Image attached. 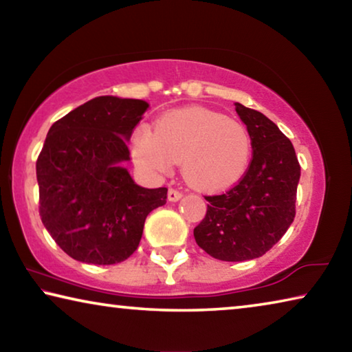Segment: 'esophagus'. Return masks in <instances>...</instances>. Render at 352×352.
Wrapping results in <instances>:
<instances>
[{
	"instance_id": "1",
	"label": "esophagus",
	"mask_w": 352,
	"mask_h": 352,
	"mask_svg": "<svg viewBox=\"0 0 352 352\" xmlns=\"http://www.w3.org/2000/svg\"><path fill=\"white\" fill-rule=\"evenodd\" d=\"M183 197V194L180 192V190H177V189H169V192H168V199H169V201H178Z\"/></svg>"
}]
</instances>
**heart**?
Masks as SVG:
<instances>
[{"instance_id": "1", "label": "heart", "mask_w": 352, "mask_h": 352, "mask_svg": "<svg viewBox=\"0 0 352 352\" xmlns=\"http://www.w3.org/2000/svg\"><path fill=\"white\" fill-rule=\"evenodd\" d=\"M132 153L138 168L162 175L182 162L190 186L220 190L234 184L248 168L252 141L241 122L204 107L170 110L155 122V132L136 130Z\"/></svg>"}]
</instances>
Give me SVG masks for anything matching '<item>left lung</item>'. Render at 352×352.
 <instances>
[{
  "mask_svg": "<svg viewBox=\"0 0 352 352\" xmlns=\"http://www.w3.org/2000/svg\"><path fill=\"white\" fill-rule=\"evenodd\" d=\"M245 124L253 160L228 192L210 195L206 216L194 228L195 242L212 258L256 259L281 239L295 217L301 168L290 140L261 111L236 102Z\"/></svg>",
  "mask_w": 352,
  "mask_h": 352,
  "instance_id": "1",
  "label": "left lung"
}]
</instances>
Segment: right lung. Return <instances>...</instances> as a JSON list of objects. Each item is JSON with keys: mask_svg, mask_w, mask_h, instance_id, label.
<instances>
[{"mask_svg": "<svg viewBox=\"0 0 352 352\" xmlns=\"http://www.w3.org/2000/svg\"><path fill=\"white\" fill-rule=\"evenodd\" d=\"M148 104L99 96L58 119L37 160L40 217L76 261L110 265L140 245L146 217L163 206L168 189L136 184L124 163L127 142Z\"/></svg>", "mask_w": 352, "mask_h": 352, "instance_id": "right-lung-1", "label": "right lung"}]
</instances>
